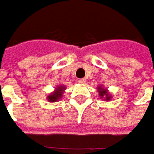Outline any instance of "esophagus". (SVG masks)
I'll list each match as a JSON object with an SVG mask.
<instances>
[{"instance_id":"34e87169","label":"esophagus","mask_w":154,"mask_h":154,"mask_svg":"<svg viewBox=\"0 0 154 154\" xmlns=\"http://www.w3.org/2000/svg\"><path fill=\"white\" fill-rule=\"evenodd\" d=\"M78 81H79V83H80V84H85L86 80H85V79H80Z\"/></svg>"}]
</instances>
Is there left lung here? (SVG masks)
I'll use <instances>...</instances> for the list:
<instances>
[{"mask_svg": "<svg viewBox=\"0 0 154 154\" xmlns=\"http://www.w3.org/2000/svg\"><path fill=\"white\" fill-rule=\"evenodd\" d=\"M98 92H99V95H100V98H103V96H106L105 97V100H109L110 99V96H108V93L106 90H103V88H98Z\"/></svg>", "mask_w": 154, "mask_h": 154, "instance_id": "1", "label": "left lung"}]
</instances>
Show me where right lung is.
<instances>
[{"mask_svg":"<svg viewBox=\"0 0 154 154\" xmlns=\"http://www.w3.org/2000/svg\"><path fill=\"white\" fill-rule=\"evenodd\" d=\"M64 88H62V86H60L58 87V89L56 90V92L51 93V95L48 97V100L49 101H51V102H55L56 100L60 99V98L62 97V92L63 91Z\"/></svg>","mask_w":154,"mask_h":154,"instance_id":"obj_1","label":"right lung"}]
</instances>
